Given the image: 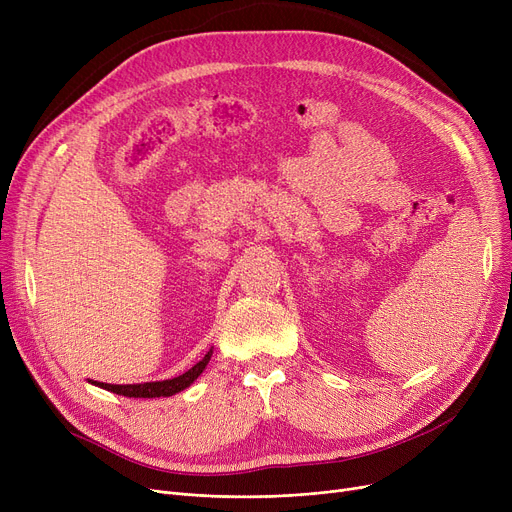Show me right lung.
Wrapping results in <instances>:
<instances>
[{"instance_id":"obj_1","label":"right lung","mask_w":512,"mask_h":512,"mask_svg":"<svg viewBox=\"0 0 512 512\" xmlns=\"http://www.w3.org/2000/svg\"><path fill=\"white\" fill-rule=\"evenodd\" d=\"M209 351L197 365H193L188 371H184L178 378L172 380H164V382H145V384H126V386H118V384H103V382H93L95 386L107 390V392H114L120 396H128V398H159V396H172L184 388L191 386L199 375L203 373V369L207 367L209 359H211Z\"/></svg>"}]
</instances>
